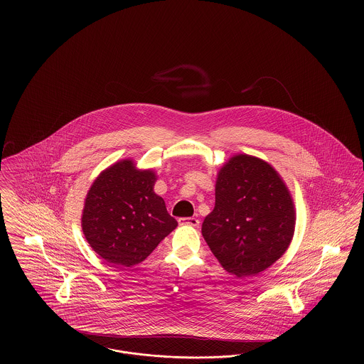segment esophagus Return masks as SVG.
Here are the masks:
<instances>
[{
    "label": "esophagus",
    "instance_id": "obj_1",
    "mask_svg": "<svg viewBox=\"0 0 364 364\" xmlns=\"http://www.w3.org/2000/svg\"><path fill=\"white\" fill-rule=\"evenodd\" d=\"M178 224L180 225L199 226L200 223L198 218H193V217H183V218H178Z\"/></svg>",
    "mask_w": 364,
    "mask_h": 364
}]
</instances>
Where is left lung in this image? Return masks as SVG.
Returning <instances> with one entry per match:
<instances>
[{
    "label": "left lung",
    "mask_w": 364,
    "mask_h": 364,
    "mask_svg": "<svg viewBox=\"0 0 364 364\" xmlns=\"http://www.w3.org/2000/svg\"><path fill=\"white\" fill-rule=\"evenodd\" d=\"M294 208L285 183L257 156H232L215 184V206L202 225L226 272L255 276L282 257L294 237Z\"/></svg>",
    "instance_id": "8db88e82"
}]
</instances>
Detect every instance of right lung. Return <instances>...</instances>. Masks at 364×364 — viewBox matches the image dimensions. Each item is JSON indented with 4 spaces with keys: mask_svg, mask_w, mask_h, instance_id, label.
Returning <instances> with one entry per match:
<instances>
[{
    "mask_svg": "<svg viewBox=\"0 0 364 364\" xmlns=\"http://www.w3.org/2000/svg\"><path fill=\"white\" fill-rule=\"evenodd\" d=\"M153 171L124 159L97 177L87 192L82 228L91 248L116 267L146 259L177 221L154 192Z\"/></svg>",
    "mask_w": 364,
    "mask_h": 364,
    "instance_id": "right-lung-1",
    "label": "right lung"
}]
</instances>
